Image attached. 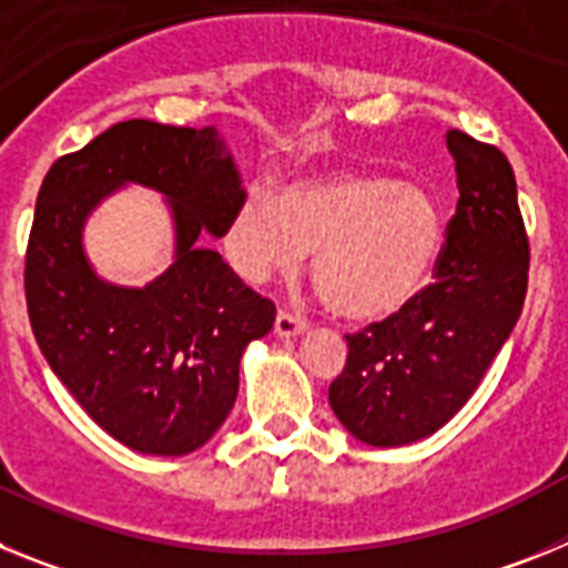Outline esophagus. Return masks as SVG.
<instances>
[{"label":"esophagus","mask_w":568,"mask_h":568,"mask_svg":"<svg viewBox=\"0 0 568 568\" xmlns=\"http://www.w3.org/2000/svg\"><path fill=\"white\" fill-rule=\"evenodd\" d=\"M307 318H301V315L290 313V310H278L275 315V335L278 338H295V335L307 333Z\"/></svg>","instance_id":"1"}]
</instances>
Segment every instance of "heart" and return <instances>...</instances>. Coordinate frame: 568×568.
Segmentation results:
<instances>
[{
    "mask_svg": "<svg viewBox=\"0 0 568 568\" xmlns=\"http://www.w3.org/2000/svg\"><path fill=\"white\" fill-rule=\"evenodd\" d=\"M444 213L420 184L369 170L293 179L275 195L253 190L224 247L241 275L264 284L315 253L313 284L333 313L378 321L429 287L444 255Z\"/></svg>",
    "mask_w": 568,
    "mask_h": 568,
    "instance_id": "obj_1",
    "label": "heart"
}]
</instances>
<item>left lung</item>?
<instances>
[{
  "instance_id": "left-lung-1",
  "label": "left lung",
  "mask_w": 568,
  "mask_h": 568,
  "mask_svg": "<svg viewBox=\"0 0 568 568\" xmlns=\"http://www.w3.org/2000/svg\"><path fill=\"white\" fill-rule=\"evenodd\" d=\"M458 210L446 224L435 281L400 313L346 335L329 406L369 446L438 433L471 398L524 310L529 239L511 164L495 144L446 133Z\"/></svg>"
}]
</instances>
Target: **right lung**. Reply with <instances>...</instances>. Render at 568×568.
I'll return each instance as SVG.
<instances>
[{
    "label": "right lung",
    "instance_id": "right-lung-1",
    "mask_svg": "<svg viewBox=\"0 0 568 568\" xmlns=\"http://www.w3.org/2000/svg\"><path fill=\"white\" fill-rule=\"evenodd\" d=\"M130 181L168 194L176 224L174 264L142 291L99 280L81 247L87 215ZM241 202L215 128L130 119L44 175L24 255L30 327L84 413L135 453L207 444L235 404L241 355L273 329V301L199 241L227 233Z\"/></svg>",
    "mask_w": 568,
    "mask_h": 568
}]
</instances>
